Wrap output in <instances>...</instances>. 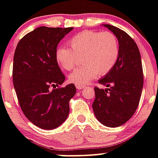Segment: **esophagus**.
Wrapping results in <instances>:
<instances>
[{
  "label": "esophagus",
  "instance_id": "esophagus-1",
  "mask_svg": "<svg viewBox=\"0 0 158 158\" xmlns=\"http://www.w3.org/2000/svg\"><path fill=\"white\" fill-rule=\"evenodd\" d=\"M84 85H76V88H77V89H78V90H81L82 89H83V88H84Z\"/></svg>",
  "mask_w": 158,
  "mask_h": 158
}]
</instances>
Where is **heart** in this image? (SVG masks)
Segmentation results:
<instances>
[{
  "mask_svg": "<svg viewBox=\"0 0 158 158\" xmlns=\"http://www.w3.org/2000/svg\"><path fill=\"white\" fill-rule=\"evenodd\" d=\"M70 48L60 47L56 50L57 62L65 70L76 67L83 56L84 64L69 75V81L84 85L100 75L110 72L120 55V44L116 36L110 32L84 31L74 36L69 42Z\"/></svg>",
  "mask_w": 158,
  "mask_h": 158,
  "instance_id": "b5f03b06",
  "label": "heart"
}]
</instances>
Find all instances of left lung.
<instances>
[{"mask_svg": "<svg viewBox=\"0 0 158 158\" xmlns=\"http://www.w3.org/2000/svg\"><path fill=\"white\" fill-rule=\"evenodd\" d=\"M112 32L120 44L117 61L98 83L109 89L94 88L93 103L98 121L107 127L125 124L136 111L143 85L141 56L137 44L125 31L110 24H102Z\"/></svg>", "mask_w": 158, "mask_h": 158, "instance_id": "8db88e82", "label": "left lung"}]
</instances>
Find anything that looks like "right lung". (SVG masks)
<instances>
[{
    "instance_id": "obj_1",
    "label": "right lung",
    "mask_w": 158,
    "mask_h": 158,
    "mask_svg": "<svg viewBox=\"0 0 158 158\" xmlns=\"http://www.w3.org/2000/svg\"><path fill=\"white\" fill-rule=\"evenodd\" d=\"M73 28H35L21 38L14 55V88L21 110L43 130H53L66 120L76 93L74 84L56 88L65 79L57 63V45Z\"/></svg>"
}]
</instances>
